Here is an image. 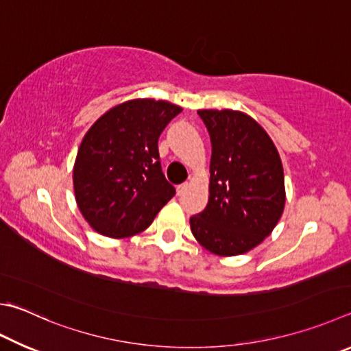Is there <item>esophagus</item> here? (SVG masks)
I'll return each instance as SVG.
<instances>
[{"instance_id": "34e87169", "label": "esophagus", "mask_w": 351, "mask_h": 351, "mask_svg": "<svg viewBox=\"0 0 351 351\" xmlns=\"http://www.w3.org/2000/svg\"><path fill=\"white\" fill-rule=\"evenodd\" d=\"M189 186H190L189 182H182V184H180V186L176 187V193H178V196H181V195L186 193V192H187V189H189Z\"/></svg>"}]
</instances>
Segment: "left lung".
I'll use <instances>...</instances> for the list:
<instances>
[{
    "instance_id": "1",
    "label": "left lung",
    "mask_w": 351,
    "mask_h": 351,
    "mask_svg": "<svg viewBox=\"0 0 351 351\" xmlns=\"http://www.w3.org/2000/svg\"><path fill=\"white\" fill-rule=\"evenodd\" d=\"M212 143L208 202L190 218L199 244L234 256L261 244L284 212V170L275 144L248 114L197 110Z\"/></svg>"
}]
</instances>
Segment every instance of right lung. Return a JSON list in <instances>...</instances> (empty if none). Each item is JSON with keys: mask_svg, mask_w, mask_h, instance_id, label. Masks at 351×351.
Returning <instances> with one entry per match:
<instances>
[{"mask_svg": "<svg viewBox=\"0 0 351 351\" xmlns=\"http://www.w3.org/2000/svg\"><path fill=\"white\" fill-rule=\"evenodd\" d=\"M181 112L167 101L133 99L88 129L76 155L73 189L82 216L98 233L133 237L175 196L162 173L158 139Z\"/></svg>", "mask_w": 351, "mask_h": 351, "instance_id": "right-lung-1", "label": "right lung"}]
</instances>
